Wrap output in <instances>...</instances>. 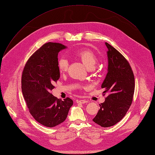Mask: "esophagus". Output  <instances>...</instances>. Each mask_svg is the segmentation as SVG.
I'll return each instance as SVG.
<instances>
[{
	"label": "esophagus",
	"mask_w": 155,
	"mask_h": 155,
	"mask_svg": "<svg viewBox=\"0 0 155 155\" xmlns=\"http://www.w3.org/2000/svg\"><path fill=\"white\" fill-rule=\"evenodd\" d=\"M87 102H88V101L86 100H77V104H85Z\"/></svg>",
	"instance_id": "esophagus-1"
}]
</instances>
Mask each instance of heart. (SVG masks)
Wrapping results in <instances>:
<instances>
[{"instance_id":"b5f03b06","label":"heart","mask_w":155,"mask_h":155,"mask_svg":"<svg viewBox=\"0 0 155 155\" xmlns=\"http://www.w3.org/2000/svg\"><path fill=\"white\" fill-rule=\"evenodd\" d=\"M74 55L78 58L85 66L91 69L97 63V57L95 53L88 49H81L74 52ZM58 68L61 73L66 71L68 68V61L65 58H60L58 61Z\"/></svg>"}]
</instances>
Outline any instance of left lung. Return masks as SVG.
Instances as JSON below:
<instances>
[{
  "instance_id": "left-lung-1",
  "label": "left lung",
  "mask_w": 155,
  "mask_h": 155,
  "mask_svg": "<svg viewBox=\"0 0 155 155\" xmlns=\"http://www.w3.org/2000/svg\"><path fill=\"white\" fill-rule=\"evenodd\" d=\"M105 45L108 49V71L101 87L108 96L100 104L93 121L107 127L117 124L126 114L132 104L135 81L131 67L124 56L109 43Z\"/></svg>"
}]
</instances>
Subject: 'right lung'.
I'll return each instance as SVG.
<instances>
[{"label":"right lung","instance_id":"add662e5","mask_svg":"<svg viewBox=\"0 0 155 155\" xmlns=\"http://www.w3.org/2000/svg\"><path fill=\"white\" fill-rule=\"evenodd\" d=\"M66 46L49 42L43 45L29 58L21 79L22 92L29 112L39 123L53 127L66 119L73 101H61L51 91L60 78L58 54Z\"/></svg>","mask_w":155,"mask_h":155}]
</instances>
